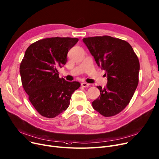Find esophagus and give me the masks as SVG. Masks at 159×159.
Here are the masks:
<instances>
[{
    "mask_svg": "<svg viewBox=\"0 0 159 159\" xmlns=\"http://www.w3.org/2000/svg\"><path fill=\"white\" fill-rule=\"evenodd\" d=\"M89 85H90L89 84L86 83V82H82V83H81V86H82V87H84V88H87V87H88Z\"/></svg>",
    "mask_w": 159,
    "mask_h": 159,
    "instance_id": "1",
    "label": "esophagus"
}]
</instances>
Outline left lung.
<instances>
[{
	"label": "left lung",
	"instance_id": "left-lung-1",
	"mask_svg": "<svg viewBox=\"0 0 159 159\" xmlns=\"http://www.w3.org/2000/svg\"><path fill=\"white\" fill-rule=\"evenodd\" d=\"M82 41L107 77L106 87H97L100 95L93 107L105 117L117 114L129 103L138 85V57L128 42L118 38L103 36Z\"/></svg>",
	"mask_w": 159,
	"mask_h": 159
}]
</instances>
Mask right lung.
Returning <instances> with one entry per match:
<instances>
[{"label":"right lung","instance_id":"add662e5","mask_svg":"<svg viewBox=\"0 0 159 159\" xmlns=\"http://www.w3.org/2000/svg\"><path fill=\"white\" fill-rule=\"evenodd\" d=\"M79 39L50 38L36 41L26 50L20 66L22 86L36 110L53 118L66 111L79 82L60 79L57 69L66 64L68 51Z\"/></svg>","mask_w":159,"mask_h":159}]
</instances>
